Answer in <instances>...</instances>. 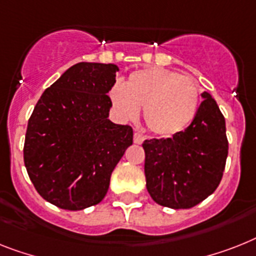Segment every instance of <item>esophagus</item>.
<instances>
[{
  "mask_svg": "<svg viewBox=\"0 0 256 256\" xmlns=\"http://www.w3.org/2000/svg\"><path fill=\"white\" fill-rule=\"evenodd\" d=\"M144 140H145V137H144L142 133H138V132L134 133V136H133V141H134V142L142 144Z\"/></svg>",
  "mask_w": 256,
  "mask_h": 256,
  "instance_id": "obj_1",
  "label": "esophagus"
}]
</instances>
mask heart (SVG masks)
<instances>
[{"label": "heart", "mask_w": 256, "mask_h": 256, "mask_svg": "<svg viewBox=\"0 0 256 256\" xmlns=\"http://www.w3.org/2000/svg\"><path fill=\"white\" fill-rule=\"evenodd\" d=\"M115 112L124 120L136 119L144 107L148 128L160 136H172L190 126L200 102V88L188 76L164 68L133 72L123 85L110 90Z\"/></svg>", "instance_id": "heart-1"}]
</instances>
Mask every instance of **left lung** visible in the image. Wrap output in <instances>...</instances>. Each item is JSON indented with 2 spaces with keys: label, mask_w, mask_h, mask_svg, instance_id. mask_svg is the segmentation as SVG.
Listing matches in <instances>:
<instances>
[{
  "label": "left lung",
  "mask_w": 256,
  "mask_h": 256,
  "mask_svg": "<svg viewBox=\"0 0 256 256\" xmlns=\"http://www.w3.org/2000/svg\"><path fill=\"white\" fill-rule=\"evenodd\" d=\"M202 96L184 130L142 144L148 192L162 206L192 208L212 195L222 179L229 150L225 118L210 94Z\"/></svg>",
  "instance_id": "obj_1"
}]
</instances>
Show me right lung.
Instances as JSON below:
<instances>
[{
	"label": "right lung",
	"instance_id": "add662e5",
	"mask_svg": "<svg viewBox=\"0 0 256 256\" xmlns=\"http://www.w3.org/2000/svg\"><path fill=\"white\" fill-rule=\"evenodd\" d=\"M114 64L78 62L38 100L27 124L23 160L39 195L68 210L103 200L133 130L108 120Z\"/></svg>",
	"mask_w": 256,
	"mask_h": 256
}]
</instances>
